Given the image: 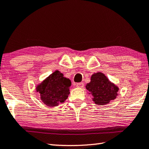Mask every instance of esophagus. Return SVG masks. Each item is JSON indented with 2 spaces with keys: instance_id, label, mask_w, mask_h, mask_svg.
I'll return each mask as SVG.
<instances>
[{
  "instance_id": "34e87169",
  "label": "esophagus",
  "mask_w": 149,
  "mask_h": 149,
  "mask_svg": "<svg viewBox=\"0 0 149 149\" xmlns=\"http://www.w3.org/2000/svg\"><path fill=\"white\" fill-rule=\"evenodd\" d=\"M76 86L78 88H83L84 86V83H78L76 84Z\"/></svg>"
}]
</instances>
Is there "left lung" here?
Segmentation results:
<instances>
[{
	"label": "left lung",
	"mask_w": 149,
	"mask_h": 149,
	"mask_svg": "<svg viewBox=\"0 0 149 149\" xmlns=\"http://www.w3.org/2000/svg\"><path fill=\"white\" fill-rule=\"evenodd\" d=\"M86 88L88 94L93 96V101L96 105H103L109 104L118 96L119 88L111 82L102 72L94 73L91 75V81L86 84Z\"/></svg>",
	"instance_id": "obj_1"
}]
</instances>
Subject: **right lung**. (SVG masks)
I'll list each match as a JSON object with an SVG mask.
<instances>
[{
  "instance_id": "right-lung-1",
  "label": "right lung",
  "mask_w": 149,
  "mask_h": 149,
  "mask_svg": "<svg viewBox=\"0 0 149 149\" xmlns=\"http://www.w3.org/2000/svg\"><path fill=\"white\" fill-rule=\"evenodd\" d=\"M71 84L68 78L64 77L60 71L55 70L38 84L36 91L40 94V99L44 104L47 106L56 107L68 98Z\"/></svg>"
}]
</instances>
